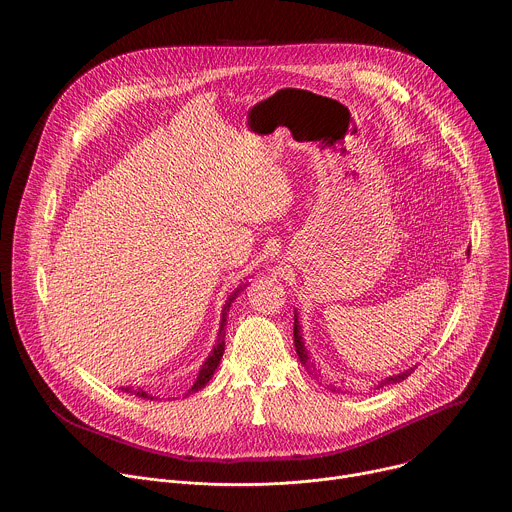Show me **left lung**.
Listing matches in <instances>:
<instances>
[{
    "label": "left lung",
    "mask_w": 512,
    "mask_h": 512,
    "mask_svg": "<svg viewBox=\"0 0 512 512\" xmlns=\"http://www.w3.org/2000/svg\"><path fill=\"white\" fill-rule=\"evenodd\" d=\"M468 253H470V251H468ZM294 347H296V353H298L300 363H302L306 369H314V367H316V363H314V359L310 357V353H308V349H306V345H304L302 331H300V320H298V314H294ZM412 371H414V367L404 369V371H400V374H396V376L384 378V380L378 384V388H384V386H388V384H398V382L406 380V378L412 374Z\"/></svg>",
    "instance_id": "8db88e82"
}]
</instances>
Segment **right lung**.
<instances>
[{
	"instance_id": "right-lung-1",
	"label": "right lung",
	"mask_w": 512,
	"mask_h": 512,
	"mask_svg": "<svg viewBox=\"0 0 512 512\" xmlns=\"http://www.w3.org/2000/svg\"><path fill=\"white\" fill-rule=\"evenodd\" d=\"M239 294H241V290L237 288L235 292H232L228 298H226V302H224V306H222V314H220V329H218V337H216V345H214V349L210 351V355L206 357V361L202 363V367H200V371H198V378H196V382H194V386L185 392V396H190V394H194V392H200L210 380H212V376H214V371L218 369V365H220V359H222V353H224V335H226V316H228V310H230V304L235 302L237 298H239ZM122 392H126V394H136L138 398H143V400H155L157 396H153V394H149V392H145V390H141V388H130V386H126V388H120Z\"/></svg>"
}]
</instances>
